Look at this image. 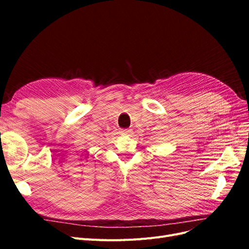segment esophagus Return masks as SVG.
<instances>
[{
	"mask_svg": "<svg viewBox=\"0 0 249 249\" xmlns=\"http://www.w3.org/2000/svg\"><path fill=\"white\" fill-rule=\"evenodd\" d=\"M122 133L124 135H130L132 133V130L131 129H124V130H122Z\"/></svg>",
	"mask_w": 249,
	"mask_h": 249,
	"instance_id": "34e87169",
	"label": "esophagus"
}]
</instances>
